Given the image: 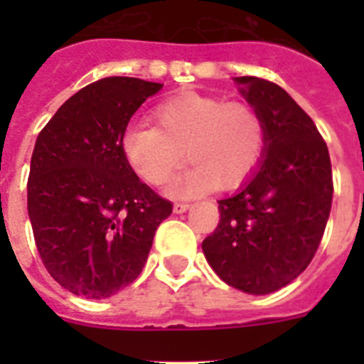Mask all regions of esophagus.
I'll list each match as a JSON object with an SVG mask.
<instances>
[{
	"mask_svg": "<svg viewBox=\"0 0 364 364\" xmlns=\"http://www.w3.org/2000/svg\"><path fill=\"white\" fill-rule=\"evenodd\" d=\"M188 210H189L188 202H175V205H173V211H175V213H184V211Z\"/></svg>",
	"mask_w": 364,
	"mask_h": 364,
	"instance_id": "obj_1",
	"label": "esophagus"
}]
</instances>
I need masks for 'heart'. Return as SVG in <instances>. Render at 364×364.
Instances as JSON below:
<instances>
[{"label": "heart", "mask_w": 364, "mask_h": 364, "mask_svg": "<svg viewBox=\"0 0 364 364\" xmlns=\"http://www.w3.org/2000/svg\"><path fill=\"white\" fill-rule=\"evenodd\" d=\"M152 125H131L122 134L125 162L144 182L164 186L182 159L193 164L176 176L175 197H197L215 184L230 189L259 167L266 125L246 102L184 92L151 111Z\"/></svg>", "instance_id": "obj_1"}]
</instances>
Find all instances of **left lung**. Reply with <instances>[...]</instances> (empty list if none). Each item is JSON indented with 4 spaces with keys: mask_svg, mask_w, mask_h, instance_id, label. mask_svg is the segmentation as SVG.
Returning a JSON list of instances; mask_svg holds the SVG:
<instances>
[{
    "mask_svg": "<svg viewBox=\"0 0 364 364\" xmlns=\"http://www.w3.org/2000/svg\"><path fill=\"white\" fill-rule=\"evenodd\" d=\"M235 82L264 120V160L233 197L218 200L220 220L202 250L226 284L266 295L297 279L319 247L332 210V162L314 120L282 87L255 76Z\"/></svg>",
    "mask_w": 364,
    "mask_h": 364,
    "instance_id": "8db88e82",
    "label": "left lung"
}]
</instances>
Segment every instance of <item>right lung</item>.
Here are the masks:
<instances>
[{"label": "right lung", "mask_w": 364, "mask_h": 364, "mask_svg": "<svg viewBox=\"0 0 364 364\" xmlns=\"http://www.w3.org/2000/svg\"><path fill=\"white\" fill-rule=\"evenodd\" d=\"M162 83L111 76L70 96L40 131L27 208L50 277L74 295L105 299L146 264L173 204L125 162L122 134Z\"/></svg>", "instance_id": "obj_1"}]
</instances>
